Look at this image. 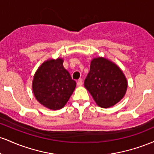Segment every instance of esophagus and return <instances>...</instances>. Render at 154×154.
I'll return each mask as SVG.
<instances>
[{
  "instance_id": "esophagus-1",
  "label": "esophagus",
  "mask_w": 154,
  "mask_h": 154,
  "mask_svg": "<svg viewBox=\"0 0 154 154\" xmlns=\"http://www.w3.org/2000/svg\"><path fill=\"white\" fill-rule=\"evenodd\" d=\"M82 84H83L82 79H79V80L77 81V85H78V86H82Z\"/></svg>"
}]
</instances>
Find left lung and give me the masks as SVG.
<instances>
[{
	"label": "left lung",
	"instance_id": "1",
	"mask_svg": "<svg viewBox=\"0 0 154 154\" xmlns=\"http://www.w3.org/2000/svg\"><path fill=\"white\" fill-rule=\"evenodd\" d=\"M84 85L95 103L102 108L117 103L128 88V81L119 67L103 57L92 60Z\"/></svg>",
	"mask_w": 154,
	"mask_h": 154
}]
</instances>
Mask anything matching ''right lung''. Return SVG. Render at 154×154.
I'll use <instances>...</instances> for the list:
<instances>
[{
    "mask_svg": "<svg viewBox=\"0 0 154 154\" xmlns=\"http://www.w3.org/2000/svg\"><path fill=\"white\" fill-rule=\"evenodd\" d=\"M63 59H49L35 72L32 91L39 103L51 110L66 105L76 88V82L63 66Z\"/></svg>",
    "mask_w": 154,
    "mask_h": 154,
    "instance_id": "right-lung-1",
    "label": "right lung"
}]
</instances>
